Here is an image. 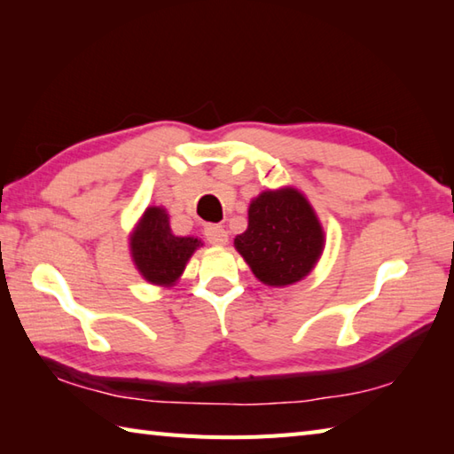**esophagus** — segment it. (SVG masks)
Here are the masks:
<instances>
[{
    "label": "esophagus",
    "instance_id": "obj_1",
    "mask_svg": "<svg viewBox=\"0 0 454 454\" xmlns=\"http://www.w3.org/2000/svg\"><path fill=\"white\" fill-rule=\"evenodd\" d=\"M205 236L212 246H224L228 242V232L224 230V226L220 224L205 226Z\"/></svg>",
    "mask_w": 454,
    "mask_h": 454
}]
</instances>
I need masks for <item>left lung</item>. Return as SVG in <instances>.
Returning a JSON list of instances; mask_svg holds the SVG:
<instances>
[{
	"mask_svg": "<svg viewBox=\"0 0 454 454\" xmlns=\"http://www.w3.org/2000/svg\"><path fill=\"white\" fill-rule=\"evenodd\" d=\"M249 224L234 244L259 281L285 286L310 273L324 247L312 207L294 189L265 191L249 205Z\"/></svg>",
	"mask_w": 454,
	"mask_h": 454,
	"instance_id": "8db88e82",
	"label": "left lung"
}]
</instances>
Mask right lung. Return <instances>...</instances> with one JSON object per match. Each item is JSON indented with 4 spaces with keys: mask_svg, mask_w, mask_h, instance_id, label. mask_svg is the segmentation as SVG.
Segmentation results:
<instances>
[{
    "mask_svg": "<svg viewBox=\"0 0 454 454\" xmlns=\"http://www.w3.org/2000/svg\"><path fill=\"white\" fill-rule=\"evenodd\" d=\"M199 246L197 238L171 234L166 210L158 207L144 212L130 238L134 263L142 277L153 285H171L176 281Z\"/></svg>",
    "mask_w": 454,
    "mask_h": 454,
    "instance_id": "add662e5",
    "label": "right lung"
}]
</instances>
